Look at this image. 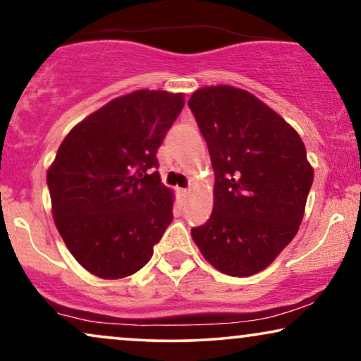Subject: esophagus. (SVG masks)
Listing matches in <instances>:
<instances>
[{
	"label": "esophagus",
	"instance_id": "obj_1",
	"mask_svg": "<svg viewBox=\"0 0 361 361\" xmlns=\"http://www.w3.org/2000/svg\"><path fill=\"white\" fill-rule=\"evenodd\" d=\"M178 193H180L181 198H188V195H190V190H178Z\"/></svg>",
	"mask_w": 361,
	"mask_h": 361
}]
</instances>
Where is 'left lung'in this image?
Wrapping results in <instances>:
<instances>
[{
	"label": "left lung",
	"mask_w": 361,
	"mask_h": 361,
	"mask_svg": "<svg viewBox=\"0 0 361 361\" xmlns=\"http://www.w3.org/2000/svg\"><path fill=\"white\" fill-rule=\"evenodd\" d=\"M188 106L214 170L212 216L191 236L218 271L252 276L295 238L313 166L295 128L246 90L204 86Z\"/></svg>",
	"instance_id": "8db88e82"
}]
</instances>
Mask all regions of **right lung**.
Segmentation results:
<instances>
[{"label":"right lung","mask_w":361,"mask_h":361,"mask_svg":"<svg viewBox=\"0 0 361 361\" xmlns=\"http://www.w3.org/2000/svg\"><path fill=\"white\" fill-rule=\"evenodd\" d=\"M185 106L183 93L138 90L80 121L48 168L59 235L85 270L104 280L149 262L173 220L175 195L161 183L157 152Z\"/></svg>","instance_id":"obj_1"}]
</instances>
